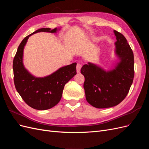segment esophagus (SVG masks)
I'll return each instance as SVG.
<instances>
[{
    "mask_svg": "<svg viewBox=\"0 0 149 149\" xmlns=\"http://www.w3.org/2000/svg\"><path fill=\"white\" fill-rule=\"evenodd\" d=\"M81 67H82V65L80 63H78L77 65H76V71H77L78 73H80V70H81Z\"/></svg>",
    "mask_w": 149,
    "mask_h": 149,
    "instance_id": "34e87169",
    "label": "esophagus"
}]
</instances>
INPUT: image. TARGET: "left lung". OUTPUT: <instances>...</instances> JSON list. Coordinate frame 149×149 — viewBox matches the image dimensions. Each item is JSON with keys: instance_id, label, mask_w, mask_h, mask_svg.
Here are the masks:
<instances>
[{"instance_id": "8db88e82", "label": "left lung", "mask_w": 149, "mask_h": 149, "mask_svg": "<svg viewBox=\"0 0 149 149\" xmlns=\"http://www.w3.org/2000/svg\"><path fill=\"white\" fill-rule=\"evenodd\" d=\"M116 36V53L120 61L115 68L106 71L88 63L81 68L84 76V89L87 101L96 108L117 106L129 91L134 77V53L124 36L114 31Z\"/></svg>"}]
</instances>
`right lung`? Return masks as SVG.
I'll list each match as a JSON object with an SVG mask.
<instances>
[{"instance_id":"obj_1","label":"right lung","mask_w":149,"mask_h":149,"mask_svg":"<svg viewBox=\"0 0 149 149\" xmlns=\"http://www.w3.org/2000/svg\"><path fill=\"white\" fill-rule=\"evenodd\" d=\"M57 29H40L26 36L18 47L13 61V81L17 92L27 104L37 110H47L60 102L65 85L76 74V63L60 68L44 78H36L26 70L23 64V52L29 37L35 33H56Z\"/></svg>"}]
</instances>
